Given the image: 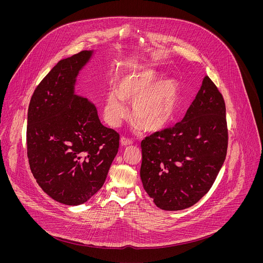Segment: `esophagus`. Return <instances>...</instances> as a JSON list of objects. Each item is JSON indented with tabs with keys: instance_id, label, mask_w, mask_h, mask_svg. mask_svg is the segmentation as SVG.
<instances>
[{
	"instance_id": "34e87169",
	"label": "esophagus",
	"mask_w": 263,
	"mask_h": 263,
	"mask_svg": "<svg viewBox=\"0 0 263 263\" xmlns=\"http://www.w3.org/2000/svg\"><path fill=\"white\" fill-rule=\"evenodd\" d=\"M132 140L131 139H128L126 137H122L121 140H120V144L122 147H125V146H128V145H131L132 144Z\"/></svg>"
}]
</instances>
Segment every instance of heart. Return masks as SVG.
Masks as SVG:
<instances>
[{"instance_id": "b5f03b06", "label": "heart", "mask_w": 263, "mask_h": 263, "mask_svg": "<svg viewBox=\"0 0 263 263\" xmlns=\"http://www.w3.org/2000/svg\"><path fill=\"white\" fill-rule=\"evenodd\" d=\"M179 87L173 78L159 80L158 72L145 66L126 70L118 81V89L107 93L104 117L118 127L127 117V103H132L133 123L144 132H157L172 121L178 104Z\"/></svg>"}]
</instances>
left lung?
<instances>
[{
    "label": "left lung",
    "instance_id": "obj_1",
    "mask_svg": "<svg viewBox=\"0 0 263 263\" xmlns=\"http://www.w3.org/2000/svg\"><path fill=\"white\" fill-rule=\"evenodd\" d=\"M227 146L224 101L205 76L183 120L141 141L140 179L144 191L162 210L195 205L211 189Z\"/></svg>",
    "mask_w": 263,
    "mask_h": 263
}]
</instances>
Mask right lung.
Instances as JSON below:
<instances>
[{
    "instance_id": "obj_1",
    "label": "right lung",
    "mask_w": 263,
    "mask_h": 263,
    "mask_svg": "<svg viewBox=\"0 0 263 263\" xmlns=\"http://www.w3.org/2000/svg\"><path fill=\"white\" fill-rule=\"evenodd\" d=\"M93 54L82 51L60 60L34 90L28 109L31 172L49 197L69 206L101 189L119 151L120 135L103 126L96 106L74 91Z\"/></svg>"
}]
</instances>
